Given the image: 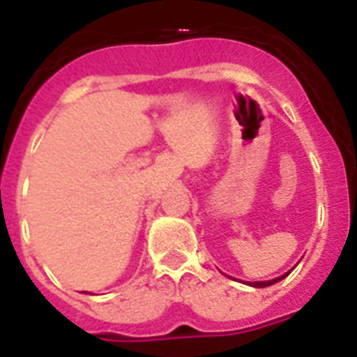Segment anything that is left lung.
<instances>
[{"instance_id":"8db88e82","label":"left lung","mask_w":357,"mask_h":357,"mask_svg":"<svg viewBox=\"0 0 357 357\" xmlns=\"http://www.w3.org/2000/svg\"><path fill=\"white\" fill-rule=\"evenodd\" d=\"M284 275L277 277V279H271V281H256V283H250V287H269V284L277 283V281H281Z\"/></svg>"}]
</instances>
